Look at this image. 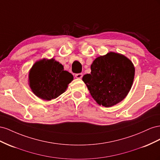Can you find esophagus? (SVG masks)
<instances>
[{
	"instance_id": "34e87169",
	"label": "esophagus",
	"mask_w": 160,
	"mask_h": 160,
	"mask_svg": "<svg viewBox=\"0 0 160 160\" xmlns=\"http://www.w3.org/2000/svg\"><path fill=\"white\" fill-rule=\"evenodd\" d=\"M82 76H83V74H82V73H80V74H76L75 75V77L78 79H81L82 78Z\"/></svg>"
}]
</instances>
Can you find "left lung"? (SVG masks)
<instances>
[{"label": "left lung", "mask_w": 160, "mask_h": 160, "mask_svg": "<svg viewBox=\"0 0 160 160\" xmlns=\"http://www.w3.org/2000/svg\"><path fill=\"white\" fill-rule=\"evenodd\" d=\"M90 68V74H85L82 80L99 105L111 107L127 97L135 76V68L129 59L109 52L96 58Z\"/></svg>", "instance_id": "obj_1"}]
</instances>
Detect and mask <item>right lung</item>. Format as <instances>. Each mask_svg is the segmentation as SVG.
<instances>
[{
  "label": "right lung",
  "instance_id": "1",
  "mask_svg": "<svg viewBox=\"0 0 160 160\" xmlns=\"http://www.w3.org/2000/svg\"><path fill=\"white\" fill-rule=\"evenodd\" d=\"M73 79L72 74L63 70V66L53 58L36 62L29 73L32 92L45 100L56 98L64 92Z\"/></svg>",
  "mask_w": 160,
  "mask_h": 160
}]
</instances>
